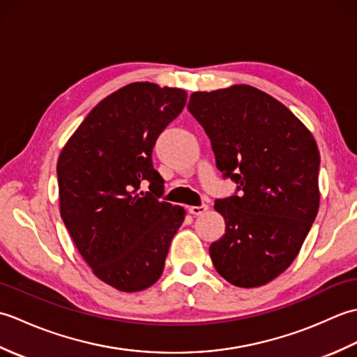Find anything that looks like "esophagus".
Wrapping results in <instances>:
<instances>
[{"instance_id": "esophagus-1", "label": "esophagus", "mask_w": 357, "mask_h": 357, "mask_svg": "<svg viewBox=\"0 0 357 357\" xmlns=\"http://www.w3.org/2000/svg\"><path fill=\"white\" fill-rule=\"evenodd\" d=\"M207 210H208L207 204H201V206H192V207H188V211H190V213L195 215V216H199V215H202V213H206Z\"/></svg>"}]
</instances>
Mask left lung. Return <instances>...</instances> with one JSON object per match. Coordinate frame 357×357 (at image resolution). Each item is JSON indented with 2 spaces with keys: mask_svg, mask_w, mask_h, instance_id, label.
Listing matches in <instances>:
<instances>
[{
  "mask_svg": "<svg viewBox=\"0 0 357 357\" xmlns=\"http://www.w3.org/2000/svg\"><path fill=\"white\" fill-rule=\"evenodd\" d=\"M187 109L222 178L238 185L215 201L225 234L210 245L211 261L230 284L261 287L290 267L316 219V141L284 104L250 86L195 92Z\"/></svg>",
  "mask_w": 357,
  "mask_h": 357,
  "instance_id": "left-lung-1",
  "label": "left lung"
}]
</instances>
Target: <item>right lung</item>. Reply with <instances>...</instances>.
Returning a JSON list of instances; mask_svg holds the SVG:
<instances>
[{
    "label": "right lung",
    "mask_w": 357,
    "mask_h": 357,
    "mask_svg": "<svg viewBox=\"0 0 357 357\" xmlns=\"http://www.w3.org/2000/svg\"><path fill=\"white\" fill-rule=\"evenodd\" d=\"M185 102L181 89L133 82L98 104L59 155L63 221L95 275L119 291L146 290L161 278L185 218L183 207L159 199L164 179L151 161ZM141 183L151 190L141 192Z\"/></svg>",
    "instance_id": "add662e5"
}]
</instances>
